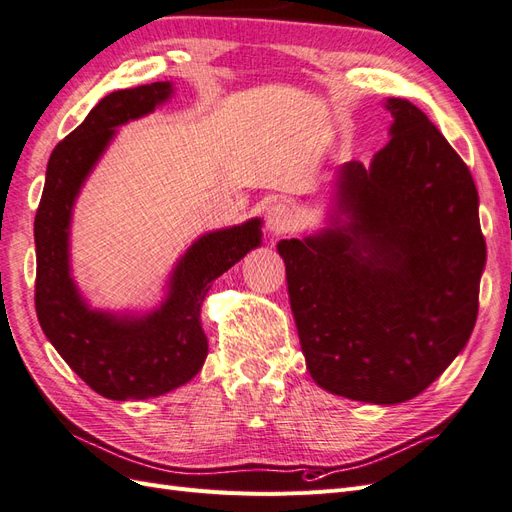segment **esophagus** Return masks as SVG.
<instances>
[{"label": "esophagus", "mask_w": 512, "mask_h": 512, "mask_svg": "<svg viewBox=\"0 0 512 512\" xmlns=\"http://www.w3.org/2000/svg\"><path fill=\"white\" fill-rule=\"evenodd\" d=\"M292 224V209L284 203H277L267 211V228L271 230V235L280 237L284 232L290 230Z\"/></svg>", "instance_id": "34e87169"}]
</instances>
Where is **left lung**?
I'll return each mask as SVG.
<instances>
[{"label": "left lung", "mask_w": 512, "mask_h": 512, "mask_svg": "<svg viewBox=\"0 0 512 512\" xmlns=\"http://www.w3.org/2000/svg\"><path fill=\"white\" fill-rule=\"evenodd\" d=\"M386 108L391 141L339 168L346 222L277 243L314 382L380 406L423 393L468 344L487 258L466 162L421 108Z\"/></svg>", "instance_id": "8db88e82"}]
</instances>
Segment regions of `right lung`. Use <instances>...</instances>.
I'll return each mask as SVG.
<instances>
[{
    "label": "right lung",
    "instance_id": "obj_1",
    "mask_svg": "<svg viewBox=\"0 0 512 512\" xmlns=\"http://www.w3.org/2000/svg\"><path fill=\"white\" fill-rule=\"evenodd\" d=\"M173 94L170 83L119 89L91 108L46 166L36 211V314L49 342L98 395L115 401L158 397L190 382L207 359L200 327L213 280L260 245V220L209 232L192 243L170 275L164 303L143 318L89 309L70 275V220L81 185L115 128L151 113Z\"/></svg>",
    "mask_w": 512,
    "mask_h": 512
}]
</instances>
